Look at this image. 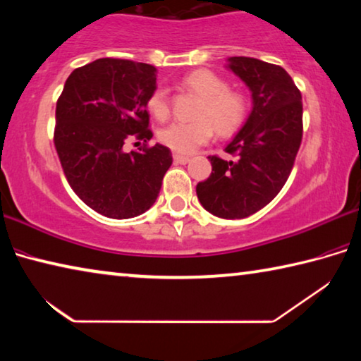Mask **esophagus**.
<instances>
[{"label": "esophagus", "mask_w": 361, "mask_h": 361, "mask_svg": "<svg viewBox=\"0 0 361 361\" xmlns=\"http://www.w3.org/2000/svg\"><path fill=\"white\" fill-rule=\"evenodd\" d=\"M173 162L175 164H188L189 157L188 156H181V154H173Z\"/></svg>", "instance_id": "1"}]
</instances>
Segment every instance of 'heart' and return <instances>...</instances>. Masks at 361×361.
I'll use <instances>...</instances> for the list:
<instances>
[{
  "instance_id": "1",
  "label": "heart",
  "mask_w": 361,
  "mask_h": 361,
  "mask_svg": "<svg viewBox=\"0 0 361 361\" xmlns=\"http://www.w3.org/2000/svg\"><path fill=\"white\" fill-rule=\"evenodd\" d=\"M181 87L200 97L194 109L192 122H172L159 130L157 138L178 154H191L199 146L209 143L213 132L229 137L245 124L250 102L245 92L229 87L223 76L210 70H194L181 79ZM146 109L157 121L170 116L167 92L161 87L152 90L146 99Z\"/></svg>"
}]
</instances>
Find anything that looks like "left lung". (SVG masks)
Wrapping results in <instances>:
<instances>
[{
	"instance_id": "1",
	"label": "left lung",
	"mask_w": 361,
	"mask_h": 361,
	"mask_svg": "<svg viewBox=\"0 0 361 361\" xmlns=\"http://www.w3.org/2000/svg\"><path fill=\"white\" fill-rule=\"evenodd\" d=\"M229 68L252 90L253 111L228 145L235 161L209 156L212 173L195 192L212 215H253L282 191L302 140V97L282 66L252 57H231Z\"/></svg>"
}]
</instances>
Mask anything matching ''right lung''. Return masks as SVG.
<instances>
[{
    "instance_id": "add662e5",
    "label": "right lung",
    "mask_w": 361,
    "mask_h": 361,
    "mask_svg": "<svg viewBox=\"0 0 361 361\" xmlns=\"http://www.w3.org/2000/svg\"><path fill=\"white\" fill-rule=\"evenodd\" d=\"M156 89V68L126 59H99L66 79L56 106L54 145L75 194L103 216L142 215L156 202L172 166L167 146L152 138L146 99ZM144 142L126 153L127 139Z\"/></svg>"
}]
</instances>
